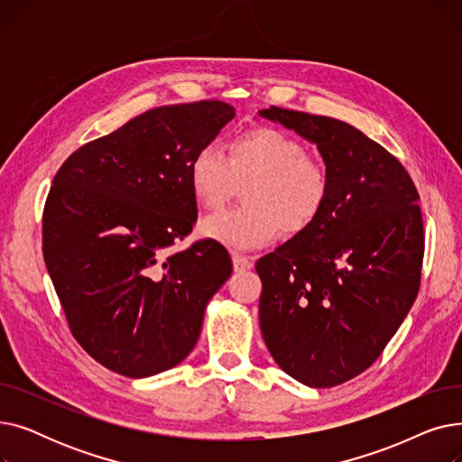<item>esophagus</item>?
<instances>
[{
	"mask_svg": "<svg viewBox=\"0 0 462 462\" xmlns=\"http://www.w3.org/2000/svg\"><path fill=\"white\" fill-rule=\"evenodd\" d=\"M232 262H234V270H236V272H247V270H251L253 265H254V262H253L251 256L237 254V253L232 254Z\"/></svg>",
	"mask_w": 462,
	"mask_h": 462,
	"instance_id": "esophagus-1",
	"label": "esophagus"
}]
</instances>
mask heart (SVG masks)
Wrapping results in <instances>:
<instances>
[{"mask_svg": "<svg viewBox=\"0 0 462 462\" xmlns=\"http://www.w3.org/2000/svg\"><path fill=\"white\" fill-rule=\"evenodd\" d=\"M245 185V208L208 217L202 236L230 249H258L281 232L307 230L322 213L329 180L326 168L307 157L305 145L288 133L258 127L228 142V157L202 145L189 162V187L204 209H221Z\"/></svg>", "mask_w": 462, "mask_h": 462, "instance_id": "b5f03b06", "label": "heart"}]
</instances>
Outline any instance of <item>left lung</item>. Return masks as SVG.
Wrapping results in <instances>:
<instances>
[{
    "label": "left lung",
    "mask_w": 462,
    "mask_h": 462,
    "mask_svg": "<svg viewBox=\"0 0 462 462\" xmlns=\"http://www.w3.org/2000/svg\"><path fill=\"white\" fill-rule=\"evenodd\" d=\"M258 116L317 145L329 180L317 221L256 262L263 343L298 382L338 385L373 365L416 301L418 190L392 153L345 121L277 106Z\"/></svg>",
    "instance_id": "1"
}]
</instances>
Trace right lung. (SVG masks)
I'll return each mask as SVG.
<instances>
[{"label": "right lung", "mask_w": 462, "mask_h": 462, "mask_svg": "<svg viewBox=\"0 0 462 462\" xmlns=\"http://www.w3.org/2000/svg\"><path fill=\"white\" fill-rule=\"evenodd\" d=\"M232 117L221 101L153 108L58 170L42 215L46 270L72 335L117 374L148 378L181 363L232 275L213 239L172 249L199 218L189 162Z\"/></svg>", "instance_id": "obj_1"}]
</instances>
